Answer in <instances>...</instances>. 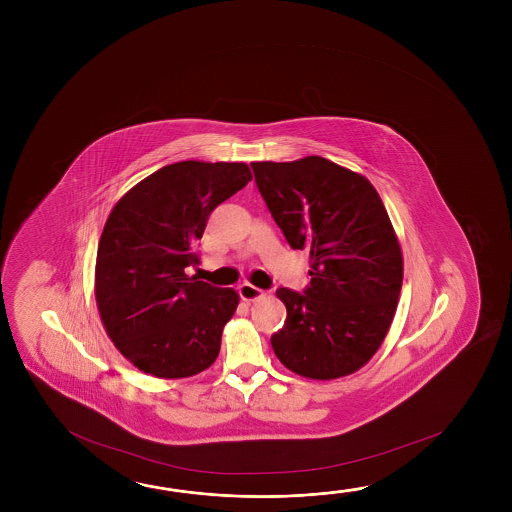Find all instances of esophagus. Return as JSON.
<instances>
[{
	"label": "esophagus",
	"instance_id": "34e87169",
	"mask_svg": "<svg viewBox=\"0 0 512 512\" xmlns=\"http://www.w3.org/2000/svg\"><path fill=\"white\" fill-rule=\"evenodd\" d=\"M237 291H239V296L243 298L244 302H255L257 298L262 296V291H260L259 287L248 284V282H244V284L239 285V287H237Z\"/></svg>",
	"mask_w": 512,
	"mask_h": 512
}]
</instances>
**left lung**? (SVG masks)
Listing matches in <instances>:
<instances>
[{
  "label": "left lung",
  "mask_w": 512,
  "mask_h": 512,
  "mask_svg": "<svg viewBox=\"0 0 512 512\" xmlns=\"http://www.w3.org/2000/svg\"><path fill=\"white\" fill-rule=\"evenodd\" d=\"M269 212L293 250L310 255L303 293L280 287L278 361L314 380L350 375L375 355L393 323L403 280L400 243L368 178L323 157L252 162Z\"/></svg>",
  "instance_id": "1"
}]
</instances>
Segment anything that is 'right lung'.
Segmentation results:
<instances>
[{
  "mask_svg": "<svg viewBox=\"0 0 512 512\" xmlns=\"http://www.w3.org/2000/svg\"><path fill=\"white\" fill-rule=\"evenodd\" d=\"M252 180L244 162L184 160L164 166L116 203L103 228L94 294L103 327L135 368L193 377L218 357L239 294L185 268L210 212Z\"/></svg>",
  "mask_w": 512,
  "mask_h": 512,
  "instance_id": "obj_1",
  "label": "right lung"
}]
</instances>
